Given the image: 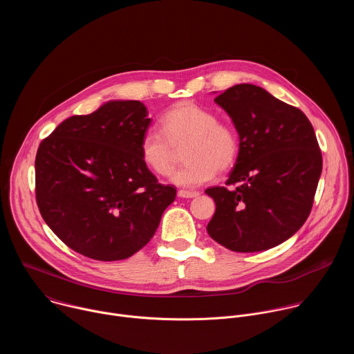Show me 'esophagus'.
Instances as JSON below:
<instances>
[{"label": "esophagus", "mask_w": 354, "mask_h": 354, "mask_svg": "<svg viewBox=\"0 0 354 354\" xmlns=\"http://www.w3.org/2000/svg\"><path fill=\"white\" fill-rule=\"evenodd\" d=\"M178 196L182 198H193L198 196V192H190V190H179Z\"/></svg>", "instance_id": "esophagus-1"}]
</instances>
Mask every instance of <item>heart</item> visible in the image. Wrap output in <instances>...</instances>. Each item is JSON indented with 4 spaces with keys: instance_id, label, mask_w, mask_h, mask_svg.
Listing matches in <instances>:
<instances>
[{
    "instance_id": "b5f03b06",
    "label": "heart",
    "mask_w": 354,
    "mask_h": 354,
    "mask_svg": "<svg viewBox=\"0 0 354 354\" xmlns=\"http://www.w3.org/2000/svg\"><path fill=\"white\" fill-rule=\"evenodd\" d=\"M162 133L148 130L140 141V154L144 165L156 175L168 176L175 167V149L185 145L182 169L171 178L182 187H197L230 169L239 153L236 130L198 105L183 102L175 105L162 118Z\"/></svg>"
}]
</instances>
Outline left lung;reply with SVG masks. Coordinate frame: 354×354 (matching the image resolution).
I'll return each mask as SVG.
<instances>
[{
	"label": "left lung",
	"instance_id": "8db88e82",
	"mask_svg": "<svg viewBox=\"0 0 354 354\" xmlns=\"http://www.w3.org/2000/svg\"><path fill=\"white\" fill-rule=\"evenodd\" d=\"M214 102L231 118L239 153L225 185L206 190L216 203L209 235L234 252H261L291 238L308 218L322 156L299 109L266 89L238 84Z\"/></svg>",
	"mask_w": 354,
	"mask_h": 354
}]
</instances>
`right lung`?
I'll return each mask as SVG.
<instances>
[{
  "mask_svg": "<svg viewBox=\"0 0 354 354\" xmlns=\"http://www.w3.org/2000/svg\"><path fill=\"white\" fill-rule=\"evenodd\" d=\"M153 119L140 100H109L71 116L35 161L36 201L52 231L96 261L127 259L154 236L176 189L144 165L140 141Z\"/></svg>",
  "mask_w": 354,
  "mask_h": 354,
  "instance_id": "add662e5",
  "label": "right lung"
}]
</instances>
